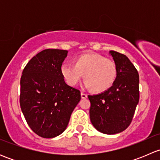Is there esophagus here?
Listing matches in <instances>:
<instances>
[{"mask_svg":"<svg viewBox=\"0 0 160 160\" xmlns=\"http://www.w3.org/2000/svg\"><path fill=\"white\" fill-rule=\"evenodd\" d=\"M81 98H83V99H86V98H88V94H86V93L81 92Z\"/></svg>","mask_w":160,"mask_h":160,"instance_id":"esophagus-1","label":"esophagus"}]
</instances>
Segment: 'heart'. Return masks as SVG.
<instances>
[{
  "label": "heart",
  "instance_id": "1",
  "mask_svg": "<svg viewBox=\"0 0 160 160\" xmlns=\"http://www.w3.org/2000/svg\"><path fill=\"white\" fill-rule=\"evenodd\" d=\"M60 72L70 86H76L84 74L86 88H93L96 92H104L115 81L117 65L113 59L101 54L86 53L77 57L74 64H62Z\"/></svg>",
  "mask_w": 160,
  "mask_h": 160
}]
</instances>
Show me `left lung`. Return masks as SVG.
I'll list each match as a JSON object with an SVG mask.
<instances>
[{
	"instance_id": "1",
	"label": "left lung",
	"mask_w": 160,
	"mask_h": 160,
	"mask_svg": "<svg viewBox=\"0 0 160 160\" xmlns=\"http://www.w3.org/2000/svg\"><path fill=\"white\" fill-rule=\"evenodd\" d=\"M110 54L117 65L115 81L108 90L88 98L92 125L102 133L114 135L132 122L139 100V76L125 55L112 50Z\"/></svg>"
}]
</instances>
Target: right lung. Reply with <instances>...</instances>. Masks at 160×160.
I'll return each mask as SVG.
<instances>
[{
  "label": "right lung",
  "mask_w": 160,
  "mask_h": 160,
  "mask_svg": "<svg viewBox=\"0 0 160 160\" xmlns=\"http://www.w3.org/2000/svg\"><path fill=\"white\" fill-rule=\"evenodd\" d=\"M67 53L42 50L30 59L21 77V109L31 129L42 138H54L65 131L81 98L80 90L67 85L61 75Z\"/></svg>",
  "instance_id": "obj_1"
}]
</instances>
